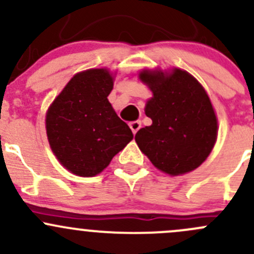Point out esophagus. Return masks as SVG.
<instances>
[{
    "label": "esophagus",
    "mask_w": 254,
    "mask_h": 254,
    "mask_svg": "<svg viewBox=\"0 0 254 254\" xmlns=\"http://www.w3.org/2000/svg\"><path fill=\"white\" fill-rule=\"evenodd\" d=\"M130 129H131L132 134H136L137 131L140 130V127H141V122H131L130 123Z\"/></svg>",
    "instance_id": "34e87169"
}]
</instances>
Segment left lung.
I'll use <instances>...</instances> for the list:
<instances>
[{"label": "left lung", "mask_w": 254, "mask_h": 254, "mask_svg": "<svg viewBox=\"0 0 254 254\" xmlns=\"http://www.w3.org/2000/svg\"><path fill=\"white\" fill-rule=\"evenodd\" d=\"M140 79L152 91L145 113L152 125L135 135L140 150L163 172L177 176L201 165L216 141L217 120L201 84L188 72L143 71Z\"/></svg>", "instance_id": "8db88e82"}]
</instances>
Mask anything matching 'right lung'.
<instances>
[{
	"mask_svg": "<svg viewBox=\"0 0 254 254\" xmlns=\"http://www.w3.org/2000/svg\"><path fill=\"white\" fill-rule=\"evenodd\" d=\"M112 89L108 71H84L71 78L49 108L47 134L51 150L75 175L101 173L134 137L108 102Z\"/></svg>",
	"mask_w": 254,
	"mask_h": 254,
	"instance_id": "add662e5",
	"label": "right lung"
}]
</instances>
